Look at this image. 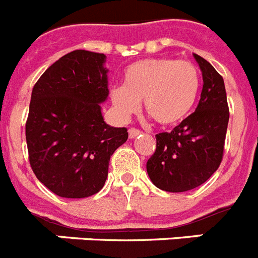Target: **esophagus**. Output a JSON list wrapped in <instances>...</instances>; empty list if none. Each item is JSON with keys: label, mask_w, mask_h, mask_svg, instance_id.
I'll use <instances>...</instances> for the list:
<instances>
[{"label": "esophagus", "mask_w": 258, "mask_h": 258, "mask_svg": "<svg viewBox=\"0 0 258 258\" xmlns=\"http://www.w3.org/2000/svg\"><path fill=\"white\" fill-rule=\"evenodd\" d=\"M127 132H129V138H136V137H138L142 133L140 129H136V127H131Z\"/></svg>", "instance_id": "1"}]
</instances>
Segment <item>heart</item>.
<instances>
[{
    "label": "heart",
    "mask_w": 258,
    "mask_h": 258,
    "mask_svg": "<svg viewBox=\"0 0 258 258\" xmlns=\"http://www.w3.org/2000/svg\"><path fill=\"white\" fill-rule=\"evenodd\" d=\"M199 88V71L192 61L143 59L124 71V86L113 88L111 99L122 117L136 113L143 101L146 113L157 124L174 125L192 109Z\"/></svg>",
    "instance_id": "obj_1"
}]
</instances>
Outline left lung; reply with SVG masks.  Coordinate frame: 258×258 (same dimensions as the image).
Segmentation results:
<instances>
[{
    "instance_id": "1",
    "label": "left lung",
    "mask_w": 258,
    "mask_h": 258,
    "mask_svg": "<svg viewBox=\"0 0 258 258\" xmlns=\"http://www.w3.org/2000/svg\"><path fill=\"white\" fill-rule=\"evenodd\" d=\"M203 74V89L195 112L172 132L156 134V150L147 173L160 190L183 192L209 179L218 169L229 124L223 79L213 66L194 54Z\"/></svg>"
}]
</instances>
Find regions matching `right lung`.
<instances>
[{
  "mask_svg": "<svg viewBox=\"0 0 258 258\" xmlns=\"http://www.w3.org/2000/svg\"><path fill=\"white\" fill-rule=\"evenodd\" d=\"M106 55L75 50L50 66L33 86L26 122L31 168L61 198L101 191L109 159L127 140L126 127L106 124L101 106L108 97Z\"/></svg>",
  "mask_w": 258,
  "mask_h": 258,
  "instance_id": "add662e5",
  "label": "right lung"
}]
</instances>
